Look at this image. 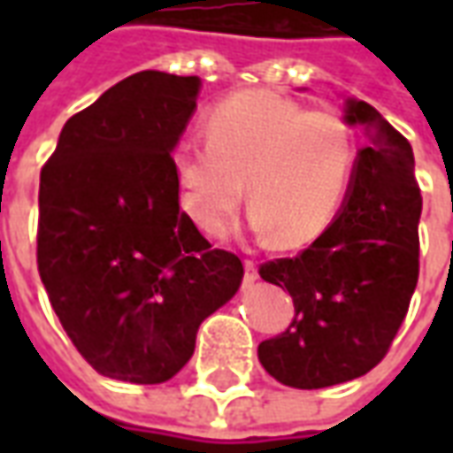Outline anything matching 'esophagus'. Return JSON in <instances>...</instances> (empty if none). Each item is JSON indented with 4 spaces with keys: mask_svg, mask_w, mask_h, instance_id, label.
Listing matches in <instances>:
<instances>
[{
    "mask_svg": "<svg viewBox=\"0 0 453 453\" xmlns=\"http://www.w3.org/2000/svg\"><path fill=\"white\" fill-rule=\"evenodd\" d=\"M257 279V262L255 259H245V281L252 284Z\"/></svg>",
    "mask_w": 453,
    "mask_h": 453,
    "instance_id": "34e87169",
    "label": "esophagus"
}]
</instances>
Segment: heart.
<instances>
[{"label":"heart","instance_id":"b5f03b06","mask_svg":"<svg viewBox=\"0 0 453 453\" xmlns=\"http://www.w3.org/2000/svg\"><path fill=\"white\" fill-rule=\"evenodd\" d=\"M206 142L181 145L172 172L181 206L218 235L245 201L259 233L279 247L313 242L333 226L349 194L357 142L333 109H305L281 94L250 89L216 104L203 119Z\"/></svg>","mask_w":453,"mask_h":453}]
</instances>
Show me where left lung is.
Listing matches in <instances>:
<instances>
[{
	"label": "left lung",
	"instance_id": "obj_1",
	"mask_svg": "<svg viewBox=\"0 0 453 453\" xmlns=\"http://www.w3.org/2000/svg\"><path fill=\"white\" fill-rule=\"evenodd\" d=\"M347 123L364 148L334 223L296 257L259 265L286 288L294 318L259 344V361L291 388H327L359 379L388 354L419 276L422 213L415 157L405 135L371 104L349 102Z\"/></svg>",
	"mask_w": 453,
	"mask_h": 453
}]
</instances>
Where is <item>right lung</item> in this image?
I'll list each match as a JSON object with an SVG mask.
<instances>
[{"instance_id":"right-lung-1","label":"right lung","mask_w":453,"mask_h":453,"mask_svg":"<svg viewBox=\"0 0 453 453\" xmlns=\"http://www.w3.org/2000/svg\"><path fill=\"white\" fill-rule=\"evenodd\" d=\"M198 84L130 74L65 123L41 169L38 274L67 337L109 379H172L245 274L179 206L172 150Z\"/></svg>"}]
</instances>
